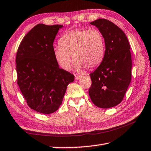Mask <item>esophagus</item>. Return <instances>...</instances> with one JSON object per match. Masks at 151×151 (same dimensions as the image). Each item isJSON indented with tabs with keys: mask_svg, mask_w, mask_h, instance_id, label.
<instances>
[{
	"mask_svg": "<svg viewBox=\"0 0 151 151\" xmlns=\"http://www.w3.org/2000/svg\"><path fill=\"white\" fill-rule=\"evenodd\" d=\"M81 76L80 75H78V76H75V80H79V79L81 78Z\"/></svg>",
	"mask_w": 151,
	"mask_h": 151,
	"instance_id": "esophagus-1",
	"label": "esophagus"
}]
</instances>
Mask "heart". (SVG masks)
Masks as SVG:
<instances>
[{
	"label": "heart",
	"mask_w": 151,
	"mask_h": 151,
	"mask_svg": "<svg viewBox=\"0 0 151 151\" xmlns=\"http://www.w3.org/2000/svg\"><path fill=\"white\" fill-rule=\"evenodd\" d=\"M59 44L55 47L54 55L58 65L64 70L70 68L72 56L75 68L78 72L83 68L93 69L103 59L104 39L99 29L70 30L60 37Z\"/></svg>",
	"instance_id": "heart-1"
}]
</instances>
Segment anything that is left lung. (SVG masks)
<instances>
[{
	"instance_id": "8db88e82",
	"label": "left lung",
	"mask_w": 151,
	"mask_h": 151,
	"mask_svg": "<svg viewBox=\"0 0 151 151\" xmlns=\"http://www.w3.org/2000/svg\"><path fill=\"white\" fill-rule=\"evenodd\" d=\"M101 32L105 52L101 65L90 74L88 94L94 105L102 109L115 106L122 101L131 81V47L124 32L109 20L91 22Z\"/></svg>"
}]
</instances>
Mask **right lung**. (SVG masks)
Returning a JSON list of instances; mask_svg holds the SVG:
<instances>
[{
	"label": "right lung",
	"mask_w": 151,
	"mask_h": 151,
	"mask_svg": "<svg viewBox=\"0 0 151 151\" xmlns=\"http://www.w3.org/2000/svg\"><path fill=\"white\" fill-rule=\"evenodd\" d=\"M62 27L38 24L18 48L17 84L28 106L40 113L57 111L68 85L75 79L73 74L59 68L55 58L53 42Z\"/></svg>",
	"instance_id": "right-lung-1"
}]
</instances>
